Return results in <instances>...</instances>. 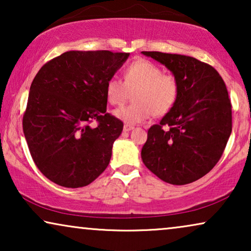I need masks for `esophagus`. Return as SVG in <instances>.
Masks as SVG:
<instances>
[{
  "instance_id": "1",
  "label": "esophagus",
  "mask_w": 251,
  "mask_h": 251,
  "mask_svg": "<svg viewBox=\"0 0 251 251\" xmlns=\"http://www.w3.org/2000/svg\"><path fill=\"white\" fill-rule=\"evenodd\" d=\"M135 128V126H130V125H125L123 126V131H126V132H129V131H131V130Z\"/></svg>"
}]
</instances>
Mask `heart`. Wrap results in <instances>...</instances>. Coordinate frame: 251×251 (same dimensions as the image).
<instances>
[{
  "label": "heart",
  "instance_id": "obj_1",
  "mask_svg": "<svg viewBox=\"0 0 251 251\" xmlns=\"http://www.w3.org/2000/svg\"><path fill=\"white\" fill-rule=\"evenodd\" d=\"M125 82L108 78L105 84L106 100L120 106L130 97L131 104L116 109L114 115L128 125L144 122L151 115L162 116L171 111L179 98V81L173 74H164L159 65L146 59L129 64L123 73Z\"/></svg>",
  "mask_w": 251,
  "mask_h": 251
}]
</instances>
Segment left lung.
<instances>
[{
  "instance_id": "left-lung-1",
  "label": "left lung",
  "mask_w": 251,
  "mask_h": 251,
  "mask_svg": "<svg viewBox=\"0 0 251 251\" xmlns=\"http://www.w3.org/2000/svg\"><path fill=\"white\" fill-rule=\"evenodd\" d=\"M179 81L176 105L149 129L142 149L147 169L166 183L185 185L207 175L224 152L232 132L226 85L210 65L193 57L142 51Z\"/></svg>"
}]
</instances>
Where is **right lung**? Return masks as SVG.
<instances>
[{"label": "right lung", "mask_w": 251, "mask_h": 251, "mask_svg": "<svg viewBox=\"0 0 251 251\" xmlns=\"http://www.w3.org/2000/svg\"><path fill=\"white\" fill-rule=\"evenodd\" d=\"M129 54L67 51L37 72L23 129L30 155L48 179L83 187L107 168L123 122L106 113L105 84ZM92 121L99 122L95 128Z\"/></svg>", "instance_id": "add662e5"}]
</instances>
